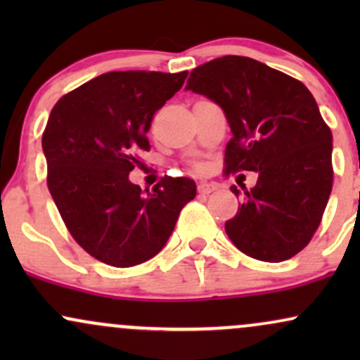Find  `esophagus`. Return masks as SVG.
<instances>
[{"label": "esophagus", "mask_w": 360, "mask_h": 360, "mask_svg": "<svg viewBox=\"0 0 360 360\" xmlns=\"http://www.w3.org/2000/svg\"><path fill=\"white\" fill-rule=\"evenodd\" d=\"M217 189V184H210V183H200L198 184V193L200 194H210Z\"/></svg>", "instance_id": "esophagus-1"}]
</instances>
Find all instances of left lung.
<instances>
[{"instance_id": "obj_1", "label": "left lung", "mask_w": 360, "mask_h": 360, "mask_svg": "<svg viewBox=\"0 0 360 360\" xmlns=\"http://www.w3.org/2000/svg\"><path fill=\"white\" fill-rule=\"evenodd\" d=\"M186 89L225 113L232 139L225 172L254 171L257 184L225 232L238 250L264 262L291 259L311 240L332 193V131L303 82L262 62L225 56L193 69Z\"/></svg>"}]
</instances>
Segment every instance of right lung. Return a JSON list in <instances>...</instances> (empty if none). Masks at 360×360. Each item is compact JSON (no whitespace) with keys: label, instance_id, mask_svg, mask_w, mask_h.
<instances>
[{"label":"right lung","instance_id":"1","mask_svg":"<svg viewBox=\"0 0 360 360\" xmlns=\"http://www.w3.org/2000/svg\"><path fill=\"white\" fill-rule=\"evenodd\" d=\"M188 71L106 72L56 103L42 137L47 186L79 245L113 267H131L162 250L177 217L196 196L189 177H162L152 191L130 183L148 150L157 110Z\"/></svg>","mask_w":360,"mask_h":360}]
</instances>
